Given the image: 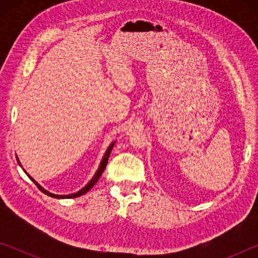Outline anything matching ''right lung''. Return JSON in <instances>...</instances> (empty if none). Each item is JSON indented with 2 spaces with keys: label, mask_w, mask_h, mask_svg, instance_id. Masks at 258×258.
<instances>
[{
  "label": "right lung",
  "mask_w": 258,
  "mask_h": 258,
  "mask_svg": "<svg viewBox=\"0 0 258 258\" xmlns=\"http://www.w3.org/2000/svg\"><path fill=\"white\" fill-rule=\"evenodd\" d=\"M113 145H115V142H112L110 146H109V148H108V150L106 151V154H104V156H103V158H102V160H101V164H100V167H99V169L97 171V173H95V175L92 177V180H91L89 183H87V184L83 187V189H81L80 191L78 192H76V194H72V195H64V196H61V195H54V194H51V192H49V191H46L45 189H43V187L38 184V183L34 180L33 177H30L28 174L27 175L32 178V181L35 183V185H36L38 189H40L43 194H45L46 196H50V197H53V198H58V199H66V198H77V197H80V196H83V195H85L87 191L89 190H91V187H92L95 183H97L98 181H99V178H100V176L102 175V173H103V171H104V168H106V166H107V163H108V159H109V156H110V152H111V150H112V148H113ZM18 163H19V159H18ZM19 165H20V163H19ZM21 166V165H20ZM26 173V172H25Z\"/></svg>",
  "instance_id": "1"
}]
</instances>
